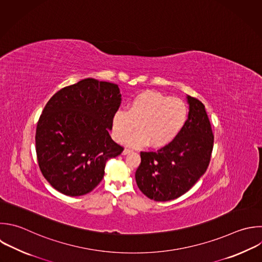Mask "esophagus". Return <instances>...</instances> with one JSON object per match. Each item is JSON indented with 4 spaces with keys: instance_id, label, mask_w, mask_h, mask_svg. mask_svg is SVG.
<instances>
[{
    "instance_id": "1",
    "label": "esophagus",
    "mask_w": 262,
    "mask_h": 262,
    "mask_svg": "<svg viewBox=\"0 0 262 262\" xmlns=\"http://www.w3.org/2000/svg\"><path fill=\"white\" fill-rule=\"evenodd\" d=\"M132 150L131 149H129V148H125L124 150H123V155H128V154H130Z\"/></svg>"
}]
</instances>
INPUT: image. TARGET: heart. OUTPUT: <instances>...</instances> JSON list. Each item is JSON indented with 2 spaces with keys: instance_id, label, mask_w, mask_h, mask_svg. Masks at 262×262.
Segmentation results:
<instances>
[{
  "instance_id": "obj_1",
  "label": "heart",
  "mask_w": 262,
  "mask_h": 262,
  "mask_svg": "<svg viewBox=\"0 0 262 262\" xmlns=\"http://www.w3.org/2000/svg\"><path fill=\"white\" fill-rule=\"evenodd\" d=\"M188 117L185 102L157 91H145L136 95L128 111L119 110L113 117V134L117 141L124 142L135 130H139L127 141L131 146L147 144L163 147L171 143L182 131Z\"/></svg>"
}]
</instances>
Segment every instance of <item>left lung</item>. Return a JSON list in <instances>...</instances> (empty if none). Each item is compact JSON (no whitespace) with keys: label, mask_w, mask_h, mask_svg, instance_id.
Returning <instances> with one entry per match:
<instances>
[{"label":"left lung","mask_w":262,"mask_h":262,"mask_svg":"<svg viewBox=\"0 0 262 262\" xmlns=\"http://www.w3.org/2000/svg\"><path fill=\"white\" fill-rule=\"evenodd\" d=\"M187 101L188 118L180 134L158 150L140 152L135 179L150 200L166 202L181 196L209 166L214 142L211 124L199 99L187 96Z\"/></svg>","instance_id":"8db88e82"}]
</instances>
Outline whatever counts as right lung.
I'll use <instances>...</instances> for the list:
<instances>
[{"label":"right lung","mask_w":262,"mask_h":262,"mask_svg":"<svg viewBox=\"0 0 262 262\" xmlns=\"http://www.w3.org/2000/svg\"><path fill=\"white\" fill-rule=\"evenodd\" d=\"M118 85L84 79L56 92L37 124L40 170L59 192L78 196L102 180L105 162L122 154L108 131L121 105Z\"/></svg>","instance_id":"right-lung-1"}]
</instances>
